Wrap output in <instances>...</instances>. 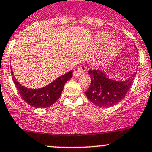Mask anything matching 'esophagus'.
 Segmentation results:
<instances>
[{
  "mask_svg": "<svg viewBox=\"0 0 152 152\" xmlns=\"http://www.w3.org/2000/svg\"><path fill=\"white\" fill-rule=\"evenodd\" d=\"M85 71L86 68L84 66L76 67V68L73 70V76H74V77H79V76L82 74Z\"/></svg>",
  "mask_w": 152,
  "mask_h": 152,
  "instance_id": "esophagus-1",
  "label": "esophagus"
}]
</instances>
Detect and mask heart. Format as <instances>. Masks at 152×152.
Instances as JSON below:
<instances>
[{
	"label": "heart",
	"mask_w": 152,
	"mask_h": 152,
	"mask_svg": "<svg viewBox=\"0 0 152 152\" xmlns=\"http://www.w3.org/2000/svg\"><path fill=\"white\" fill-rule=\"evenodd\" d=\"M110 36L111 35L107 32H98L95 36V41L97 44H103L110 38ZM119 48V44L116 40H111V41H108L105 46L102 58L105 60V59L113 57L118 52Z\"/></svg>",
	"instance_id": "obj_1"
}]
</instances>
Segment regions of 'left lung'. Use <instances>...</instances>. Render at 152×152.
Masks as SVG:
<instances>
[{
  "instance_id": "left-lung-1",
  "label": "left lung",
  "mask_w": 152,
  "mask_h": 152,
  "mask_svg": "<svg viewBox=\"0 0 152 152\" xmlns=\"http://www.w3.org/2000/svg\"><path fill=\"white\" fill-rule=\"evenodd\" d=\"M135 49L137 48L134 45ZM137 72H134L127 79L114 80L101 70H89L91 78L89 88L85 92L87 98L93 104L102 108H108L117 104L125 97L130 89Z\"/></svg>"
}]
</instances>
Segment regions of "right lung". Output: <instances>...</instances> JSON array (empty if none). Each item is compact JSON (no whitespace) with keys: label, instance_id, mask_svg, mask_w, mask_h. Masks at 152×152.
<instances>
[{"label":"right lung","instance_id":"1","mask_svg":"<svg viewBox=\"0 0 152 152\" xmlns=\"http://www.w3.org/2000/svg\"><path fill=\"white\" fill-rule=\"evenodd\" d=\"M12 79L22 98L28 104L35 108H47L60 98L65 84L73 76V71L59 76L50 84L39 89H29L22 86L14 76L12 69Z\"/></svg>","mask_w":152,"mask_h":152}]
</instances>
